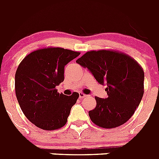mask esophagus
I'll return each instance as SVG.
<instances>
[{
    "instance_id": "1",
    "label": "esophagus",
    "mask_w": 159,
    "mask_h": 159,
    "mask_svg": "<svg viewBox=\"0 0 159 159\" xmlns=\"http://www.w3.org/2000/svg\"><path fill=\"white\" fill-rule=\"evenodd\" d=\"M88 95H85V94L82 93V92H81V93H80V99H84V98H86V97H88Z\"/></svg>"
}]
</instances>
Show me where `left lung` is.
Masks as SVG:
<instances>
[{
    "label": "left lung",
    "instance_id": "8db88e82",
    "mask_svg": "<svg viewBox=\"0 0 159 159\" xmlns=\"http://www.w3.org/2000/svg\"><path fill=\"white\" fill-rule=\"evenodd\" d=\"M102 85L107 98L95 97L90 119L102 128H115L130 119L144 93V71L128 55L111 50L90 51L76 60Z\"/></svg>",
    "mask_w": 159,
    "mask_h": 159
}]
</instances>
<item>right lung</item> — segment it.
I'll list each match as a JSON object with an SVG mask.
<instances>
[{"label":"right lung","mask_w":159,"mask_h":159,"mask_svg":"<svg viewBox=\"0 0 159 159\" xmlns=\"http://www.w3.org/2000/svg\"><path fill=\"white\" fill-rule=\"evenodd\" d=\"M80 53L62 48H47L24 58L15 75L16 99L25 116L46 130L64 127L79 93L67 96L56 87L64 80V67Z\"/></svg>","instance_id":"right-lung-1"}]
</instances>
